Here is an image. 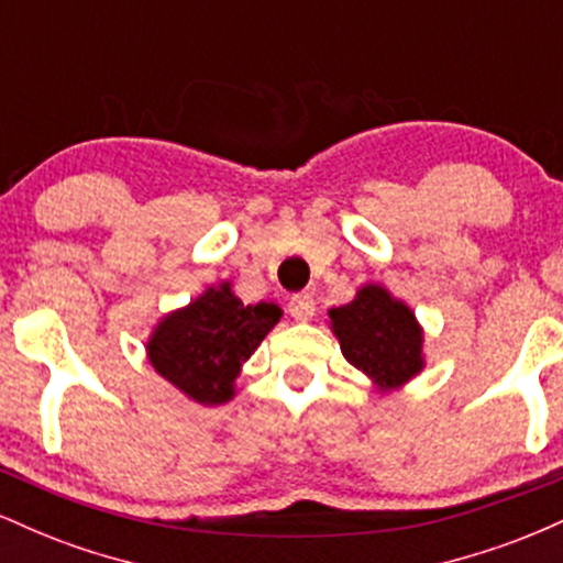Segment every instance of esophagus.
I'll use <instances>...</instances> for the list:
<instances>
[{
  "mask_svg": "<svg viewBox=\"0 0 563 563\" xmlns=\"http://www.w3.org/2000/svg\"><path fill=\"white\" fill-rule=\"evenodd\" d=\"M288 312H290V318L299 320V322L312 320V318H314V299H312V296H309V294H296V296H290Z\"/></svg>",
  "mask_w": 563,
  "mask_h": 563,
  "instance_id": "obj_1",
  "label": "esophagus"
}]
</instances>
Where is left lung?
<instances>
[{
  "instance_id": "obj_1",
  "label": "left lung",
  "mask_w": 563,
  "mask_h": 563,
  "mask_svg": "<svg viewBox=\"0 0 563 563\" xmlns=\"http://www.w3.org/2000/svg\"><path fill=\"white\" fill-rule=\"evenodd\" d=\"M328 314L346 363L384 389L402 386L423 367L421 328L410 309L380 286H365L352 303Z\"/></svg>"
}]
</instances>
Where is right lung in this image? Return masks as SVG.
I'll return each instance as SVG.
<instances>
[{
  "instance_id": "obj_1",
  "label": "right lung",
  "mask_w": 563,
  "mask_h": 563,
  "mask_svg": "<svg viewBox=\"0 0 563 563\" xmlns=\"http://www.w3.org/2000/svg\"><path fill=\"white\" fill-rule=\"evenodd\" d=\"M280 320L275 303H243L230 286L209 288L190 307L166 318L147 354L166 380L200 405H222L232 380L262 339Z\"/></svg>"
}]
</instances>
